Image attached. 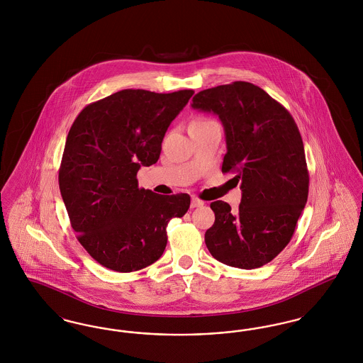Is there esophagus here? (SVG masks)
Wrapping results in <instances>:
<instances>
[{"instance_id":"obj_1","label":"esophagus","mask_w":363,"mask_h":363,"mask_svg":"<svg viewBox=\"0 0 363 363\" xmlns=\"http://www.w3.org/2000/svg\"><path fill=\"white\" fill-rule=\"evenodd\" d=\"M203 206H204V201H203V200H200V199H197V197H193V199H191V203H190V207L197 208V207H203Z\"/></svg>"}]
</instances>
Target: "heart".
Segmentation results:
<instances>
[{
	"label": "heart",
	"instance_id": "b5f03b06",
	"mask_svg": "<svg viewBox=\"0 0 363 363\" xmlns=\"http://www.w3.org/2000/svg\"><path fill=\"white\" fill-rule=\"evenodd\" d=\"M199 121H207V120H199Z\"/></svg>",
	"mask_w": 363,
	"mask_h": 363
}]
</instances>
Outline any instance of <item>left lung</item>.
<instances>
[{
	"mask_svg": "<svg viewBox=\"0 0 363 363\" xmlns=\"http://www.w3.org/2000/svg\"><path fill=\"white\" fill-rule=\"evenodd\" d=\"M191 107L223 123L222 172L237 174L241 182L237 212L222 200L211 203L215 223L206 233L208 250L230 267H262L291 241L308 201L309 173L298 126L281 104L247 82L200 91Z\"/></svg>",
	"mask_w": 363,
	"mask_h": 363,
	"instance_id": "left-lung-1",
	"label": "left lung"
}]
</instances>
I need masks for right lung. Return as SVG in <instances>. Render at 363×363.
Masks as SVG:
<instances>
[{
	"mask_svg": "<svg viewBox=\"0 0 363 363\" xmlns=\"http://www.w3.org/2000/svg\"><path fill=\"white\" fill-rule=\"evenodd\" d=\"M193 94L122 89L86 106L70 126L61 196L77 240L108 269L154 264L166 249L167 223L189 209V194L138 189L136 175L157 162L167 128Z\"/></svg>",
	"mask_w": 363,
	"mask_h": 363,
	"instance_id": "1",
	"label": "right lung"
}]
</instances>
